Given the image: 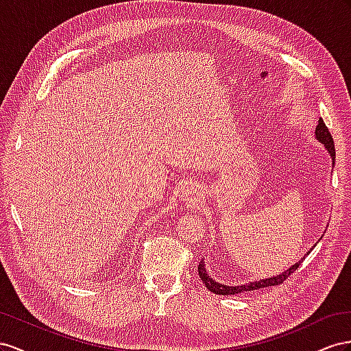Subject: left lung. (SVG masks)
Returning <instances> with one entry per match:
<instances>
[{"label":"left lung","mask_w":351,"mask_h":351,"mask_svg":"<svg viewBox=\"0 0 351 351\" xmlns=\"http://www.w3.org/2000/svg\"><path fill=\"white\" fill-rule=\"evenodd\" d=\"M315 134H316V138L319 139V141L326 147L329 154H331L332 165H334L335 163L334 162V160H335L334 139L331 136V132H329V129L326 128L325 122L322 120V117L319 119V123L316 126V132ZM302 262H303V260H302ZM302 262L295 263L294 266H291L288 270H285V272H282L281 275H278V276L267 278V279H260V281H256V282H250V284H245V285H237V287H228V285H222V284L213 281V279L210 278L207 275V272H206V267H204L203 260H199V263H198V275H199V278H202V281L207 287V289H210V291H212V293L219 294V295H235V294H241V293H245V291H254V289L266 288V287H275V285L282 284L285 279L294 272L295 269H298V266L302 265Z\"/></svg>","instance_id":"1"}]
</instances>
